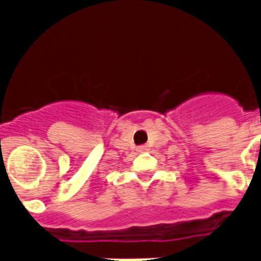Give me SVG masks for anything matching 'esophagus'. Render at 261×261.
I'll list each match as a JSON object with an SVG mask.
<instances>
[{
    "label": "esophagus",
    "mask_w": 261,
    "mask_h": 261,
    "mask_svg": "<svg viewBox=\"0 0 261 261\" xmlns=\"http://www.w3.org/2000/svg\"><path fill=\"white\" fill-rule=\"evenodd\" d=\"M148 147L147 145H141V147L138 148V152H147Z\"/></svg>",
    "instance_id": "esophagus-1"
}]
</instances>
